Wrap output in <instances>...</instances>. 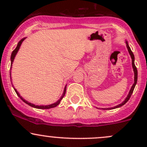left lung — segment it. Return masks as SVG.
<instances>
[{
	"instance_id": "left-lung-1",
	"label": "left lung",
	"mask_w": 147,
	"mask_h": 147,
	"mask_svg": "<svg viewBox=\"0 0 147 147\" xmlns=\"http://www.w3.org/2000/svg\"><path fill=\"white\" fill-rule=\"evenodd\" d=\"M126 47H127L128 50H129L130 55H131V59H132V66H133V71H134V75H135L134 84H133V85L132 86V87H131V90H130V91H129V95H128L127 97H126V98L125 99V100H124V102L122 103V104H119V105L115 106V107H113V108H111V109H116V108H119V107H120V106L124 105V104H125L128 101H129V99H130V97H131V95H132V93H133V90H134V88H135V86H136V84H137V81H138V70H137V68H136V65H135V63H134V60H135L134 55H133V53L132 52V51H131V48H130V47L129 46V44H128V42L127 41H126Z\"/></svg>"
}]
</instances>
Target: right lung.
Instances as JSON below:
<instances>
[{"label":"right lung","instance_id":"obj_1","mask_svg":"<svg viewBox=\"0 0 147 147\" xmlns=\"http://www.w3.org/2000/svg\"><path fill=\"white\" fill-rule=\"evenodd\" d=\"M24 40H25V38H23V39H21V41H20L19 42H18V43L17 46H16V48H15L14 50H13L12 53H11V64H12L13 61H14V57H15V56H16V53H17L18 50H19V48H20V46H21V45L22 42H23V41H24ZM14 90H15V92H16V94H17V95L18 96V97H19L20 98H21V99H22V100H23V102H24L25 103V104H28V105L30 106H32V107L36 108V109H51V108L56 107V106H57V105H59V103H60V102H61V99L63 98L64 95H65V91H66V86H65V88H64V92H63V95H62V97H61V98H60L58 102H57L55 103V104H51V105H48V106H36V105H34V104H31V103H30V102H27V101H25V99H23V97H22L21 96L19 95V93H18V92H17V90H16V89H15V88H14Z\"/></svg>","mask_w":147,"mask_h":147}]
</instances>
